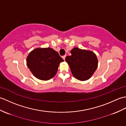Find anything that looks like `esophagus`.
<instances>
[{
  "label": "esophagus",
  "instance_id": "1",
  "mask_svg": "<svg viewBox=\"0 0 126 126\" xmlns=\"http://www.w3.org/2000/svg\"><path fill=\"white\" fill-rule=\"evenodd\" d=\"M65 57H66V55H64V56H62V58L64 60H65Z\"/></svg>",
  "mask_w": 126,
  "mask_h": 126
}]
</instances>
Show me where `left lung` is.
I'll list each match as a JSON object with an SVG mask.
<instances>
[{
    "label": "left lung",
    "mask_w": 126,
    "mask_h": 126,
    "mask_svg": "<svg viewBox=\"0 0 126 126\" xmlns=\"http://www.w3.org/2000/svg\"><path fill=\"white\" fill-rule=\"evenodd\" d=\"M71 56L65 57V61L70 66L74 77L80 81L90 78L97 68L98 61L94 53L74 47L71 51Z\"/></svg>",
    "instance_id": "8db88e82"
}]
</instances>
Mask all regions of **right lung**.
Returning <instances> with one entry per match:
<instances>
[{"mask_svg":"<svg viewBox=\"0 0 126 126\" xmlns=\"http://www.w3.org/2000/svg\"><path fill=\"white\" fill-rule=\"evenodd\" d=\"M64 60L50 47L37 48L29 53L27 66L33 75L41 80H49L57 73L60 63Z\"/></svg>","mask_w":126,"mask_h":126,"instance_id":"obj_1","label":"right lung"}]
</instances>
